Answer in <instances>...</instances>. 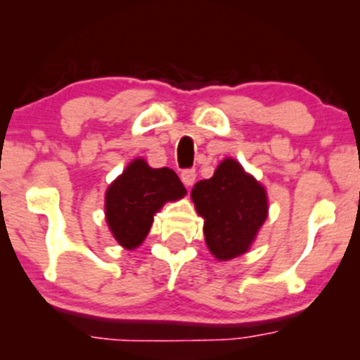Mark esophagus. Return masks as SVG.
<instances>
[{"label":"esophagus","instance_id":"obj_1","mask_svg":"<svg viewBox=\"0 0 360 360\" xmlns=\"http://www.w3.org/2000/svg\"><path fill=\"white\" fill-rule=\"evenodd\" d=\"M181 181H183L186 188H191L196 181V171L194 169H186V171L181 172Z\"/></svg>","mask_w":360,"mask_h":360}]
</instances>
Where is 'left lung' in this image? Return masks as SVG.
I'll use <instances>...</instances> for the list:
<instances>
[{"mask_svg": "<svg viewBox=\"0 0 360 360\" xmlns=\"http://www.w3.org/2000/svg\"><path fill=\"white\" fill-rule=\"evenodd\" d=\"M191 200L205 220L206 247L223 262L249 252L269 214L266 188L232 157L223 159L210 179L194 184Z\"/></svg>", "mask_w": 360, "mask_h": 360, "instance_id": "left-lung-1", "label": "left lung"}]
</instances>
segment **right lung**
Segmentation results:
<instances>
[{"label":"right lung","mask_w":360,"mask_h":360,"mask_svg":"<svg viewBox=\"0 0 360 360\" xmlns=\"http://www.w3.org/2000/svg\"><path fill=\"white\" fill-rule=\"evenodd\" d=\"M186 193L172 169H154L137 157L106 189L105 218L111 235L123 249H137L148 235L154 214Z\"/></svg>","instance_id":"obj_1"}]
</instances>
